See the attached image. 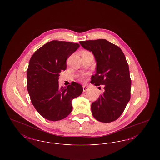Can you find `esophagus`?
Segmentation results:
<instances>
[{
	"label": "esophagus",
	"instance_id": "34e87169",
	"mask_svg": "<svg viewBox=\"0 0 160 160\" xmlns=\"http://www.w3.org/2000/svg\"><path fill=\"white\" fill-rule=\"evenodd\" d=\"M83 92H86V91H88V88L86 86H85V85H83Z\"/></svg>",
	"mask_w": 160,
	"mask_h": 160
}]
</instances>
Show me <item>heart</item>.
I'll return each mask as SVG.
<instances>
[{
    "instance_id": "1",
    "label": "heart",
    "mask_w": 160,
    "mask_h": 160,
    "mask_svg": "<svg viewBox=\"0 0 160 160\" xmlns=\"http://www.w3.org/2000/svg\"><path fill=\"white\" fill-rule=\"evenodd\" d=\"M91 53L88 50H83L82 52V54H89ZM86 74H81L80 76H79V80L82 82H85L86 80Z\"/></svg>"
}]
</instances>
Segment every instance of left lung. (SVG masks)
<instances>
[{
    "label": "left lung",
    "instance_id": "left-lung-1",
    "mask_svg": "<svg viewBox=\"0 0 160 160\" xmlns=\"http://www.w3.org/2000/svg\"><path fill=\"white\" fill-rule=\"evenodd\" d=\"M84 48L92 52L97 61V73L91 83L104 85L105 91L92 102V113L99 122L118 119L131 98V80L129 67L122 50L106 39L80 41Z\"/></svg>",
    "mask_w": 160,
    "mask_h": 160
}]
</instances>
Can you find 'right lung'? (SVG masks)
Returning <instances> with one entry per match:
<instances>
[{
	"label": "right lung",
	"instance_id": "obj_1",
	"mask_svg": "<svg viewBox=\"0 0 160 160\" xmlns=\"http://www.w3.org/2000/svg\"><path fill=\"white\" fill-rule=\"evenodd\" d=\"M79 47L78 43L53 40L31 57L27 70L28 91L37 111L47 120L65 118L72 110V99L83 92L82 86L74 82L67 88L58 84L59 73L67 68V59Z\"/></svg>",
	"mask_w": 160,
	"mask_h": 160
}]
</instances>
